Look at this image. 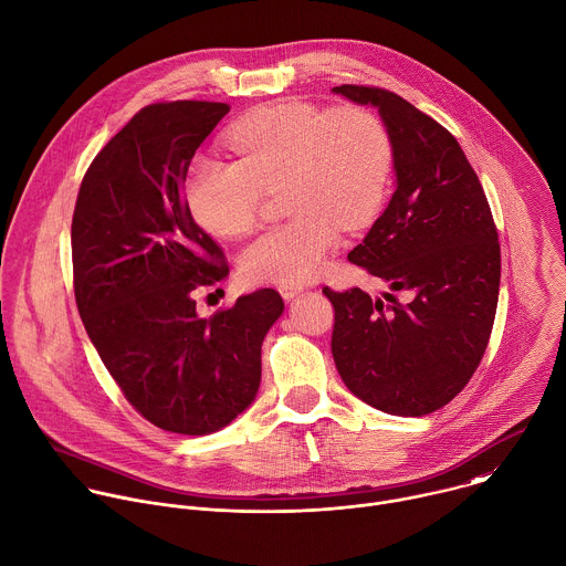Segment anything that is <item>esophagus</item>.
<instances>
[{"label":"esophagus","mask_w":566,"mask_h":566,"mask_svg":"<svg viewBox=\"0 0 566 566\" xmlns=\"http://www.w3.org/2000/svg\"><path fill=\"white\" fill-rule=\"evenodd\" d=\"M302 291H304L302 284H282V286H280V293H282L284 300H293V297H297Z\"/></svg>","instance_id":"obj_1"}]
</instances>
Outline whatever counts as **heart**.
Here are the masks:
<instances>
[{
  "mask_svg": "<svg viewBox=\"0 0 566 566\" xmlns=\"http://www.w3.org/2000/svg\"><path fill=\"white\" fill-rule=\"evenodd\" d=\"M227 139L238 161L198 155L184 191L205 231L240 238L258 220L264 188L282 184L291 220L262 231L240 253L251 282L313 280L337 247L339 227H366L385 202L394 148L380 117L361 106L275 102L242 117Z\"/></svg>",
  "mask_w": 566,
  "mask_h": 566,
  "instance_id": "heart-1",
  "label": "heart"
}]
</instances>
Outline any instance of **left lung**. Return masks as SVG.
<instances>
[{"label": "left lung", "instance_id": "left-lung-1", "mask_svg": "<svg viewBox=\"0 0 566 566\" xmlns=\"http://www.w3.org/2000/svg\"><path fill=\"white\" fill-rule=\"evenodd\" d=\"M378 108L394 148L396 193L348 253L392 293L322 291L335 308L331 350L344 385L389 416L420 418L471 380L491 337L500 244L482 184L458 139L385 88H333Z\"/></svg>", "mask_w": 566, "mask_h": 566}]
</instances>
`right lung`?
Instances as JSON below:
<instances>
[{"label": "right lung", "instance_id": "right-lung-1", "mask_svg": "<svg viewBox=\"0 0 566 566\" xmlns=\"http://www.w3.org/2000/svg\"><path fill=\"white\" fill-rule=\"evenodd\" d=\"M231 111L222 102L142 108L88 166L73 213L75 300L126 400L155 427L209 436L258 396L262 342L284 311L260 289L200 317L196 293L229 275L184 202L186 170Z\"/></svg>", "mask_w": 566, "mask_h": 566}]
</instances>
